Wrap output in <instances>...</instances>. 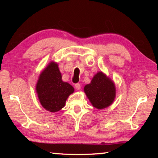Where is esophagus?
<instances>
[{
  "mask_svg": "<svg viewBox=\"0 0 158 158\" xmlns=\"http://www.w3.org/2000/svg\"><path fill=\"white\" fill-rule=\"evenodd\" d=\"M74 86H75L76 89L77 90L81 89V84H80L79 83H77V84H75V85H74Z\"/></svg>",
  "mask_w": 158,
  "mask_h": 158,
  "instance_id": "1",
  "label": "esophagus"
}]
</instances>
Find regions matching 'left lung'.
Masks as SVG:
<instances>
[{
    "instance_id": "left-lung-1",
    "label": "left lung",
    "mask_w": 158,
    "mask_h": 158,
    "mask_svg": "<svg viewBox=\"0 0 158 158\" xmlns=\"http://www.w3.org/2000/svg\"><path fill=\"white\" fill-rule=\"evenodd\" d=\"M84 92L94 107L102 109L114 102L116 88L114 82L100 72L95 74L90 84L85 85Z\"/></svg>"
}]
</instances>
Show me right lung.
<instances>
[{
    "instance_id": "1",
    "label": "right lung",
    "mask_w": 158,
    "mask_h": 158,
    "mask_svg": "<svg viewBox=\"0 0 158 158\" xmlns=\"http://www.w3.org/2000/svg\"><path fill=\"white\" fill-rule=\"evenodd\" d=\"M36 91L42 106L47 111L56 112L65 106L74 88L62 81L58 64L52 62L40 75Z\"/></svg>"
}]
</instances>
